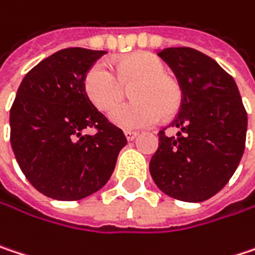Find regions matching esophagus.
Segmentation results:
<instances>
[{
    "mask_svg": "<svg viewBox=\"0 0 255 255\" xmlns=\"http://www.w3.org/2000/svg\"><path fill=\"white\" fill-rule=\"evenodd\" d=\"M124 134H126V137H127L128 141H132L137 135H138V132L137 131H131V129H127V131H124Z\"/></svg>",
    "mask_w": 255,
    "mask_h": 255,
    "instance_id": "esophagus-1",
    "label": "esophagus"
}]
</instances>
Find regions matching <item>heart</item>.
<instances>
[{
  "label": "heart",
  "instance_id": "b5f03b06",
  "mask_svg": "<svg viewBox=\"0 0 255 255\" xmlns=\"http://www.w3.org/2000/svg\"><path fill=\"white\" fill-rule=\"evenodd\" d=\"M137 84V103L120 105L109 118L124 128L135 129L154 126L162 117H172L182 102L178 83L168 77V67L153 54H134L123 58L117 71L108 61L95 62L84 76V92L90 102L102 111H111L125 96L127 86Z\"/></svg>",
  "mask_w": 255,
  "mask_h": 255
}]
</instances>
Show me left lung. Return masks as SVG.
<instances>
[{"instance_id":"left-lung-1","label":"left lung","mask_w":255,"mask_h":255,"mask_svg":"<svg viewBox=\"0 0 255 255\" xmlns=\"http://www.w3.org/2000/svg\"><path fill=\"white\" fill-rule=\"evenodd\" d=\"M175 73L182 102L172 137L157 132L159 147L150 159L154 184L181 201H204L228 184L245 149L247 111L237 83L219 64L193 48L157 52Z\"/></svg>"}]
</instances>
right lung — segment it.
I'll return each instance as SVG.
<instances>
[{
    "label": "right lung",
    "instance_id": "add662e5",
    "mask_svg": "<svg viewBox=\"0 0 255 255\" xmlns=\"http://www.w3.org/2000/svg\"><path fill=\"white\" fill-rule=\"evenodd\" d=\"M105 51L67 48L33 67L10 109V141L17 163L43 196L74 201L101 190L127 144L84 92L87 70ZM95 128V134L82 131Z\"/></svg>",
    "mask_w": 255,
    "mask_h": 255
}]
</instances>
